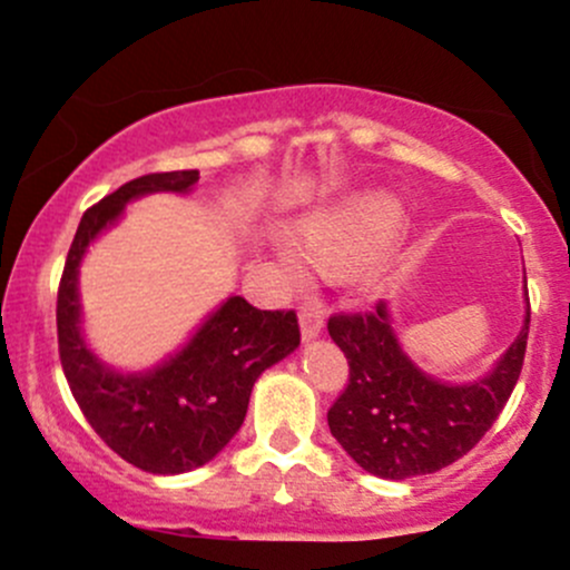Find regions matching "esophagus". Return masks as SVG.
<instances>
[{
  "instance_id": "esophagus-1",
  "label": "esophagus",
  "mask_w": 570,
  "mask_h": 570,
  "mask_svg": "<svg viewBox=\"0 0 570 570\" xmlns=\"http://www.w3.org/2000/svg\"><path fill=\"white\" fill-rule=\"evenodd\" d=\"M299 330H303V340H313L322 335L324 313L313 299H305L303 307H299Z\"/></svg>"
}]
</instances>
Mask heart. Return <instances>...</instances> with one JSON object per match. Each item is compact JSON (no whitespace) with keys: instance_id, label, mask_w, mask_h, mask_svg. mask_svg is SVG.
Wrapping results in <instances>:
<instances>
[{"instance_id":"1","label":"heart","mask_w":570,"mask_h":570,"mask_svg":"<svg viewBox=\"0 0 570 570\" xmlns=\"http://www.w3.org/2000/svg\"><path fill=\"white\" fill-rule=\"evenodd\" d=\"M399 222V206L383 195H367L348 206L324 212L299 225V246H281V259L292 278L303 281L307 273V257L322 267L351 265L370 257L377 246L394 233Z\"/></svg>"}]
</instances>
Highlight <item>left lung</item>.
<instances>
[{"mask_svg":"<svg viewBox=\"0 0 570 570\" xmlns=\"http://www.w3.org/2000/svg\"><path fill=\"white\" fill-rule=\"evenodd\" d=\"M525 326L499 367L472 385L423 375L399 348L389 307L332 313L326 330L348 358V385L326 412L332 436L370 474L385 480L431 474L466 455L512 396L525 362Z\"/></svg>","mask_w":570,"mask_h":570,"instance_id":"8db88e82","label":"left lung"}]
</instances>
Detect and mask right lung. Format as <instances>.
Returning <instances> with one entry per match:
<instances>
[{
  "instance_id": "obj_1",
  "label": "right lung",
  "mask_w": 570,
  "mask_h": 570,
  "mask_svg": "<svg viewBox=\"0 0 570 570\" xmlns=\"http://www.w3.org/2000/svg\"><path fill=\"white\" fill-rule=\"evenodd\" d=\"M198 179V171L147 174L94 203L58 284V356L71 394L107 448L153 474H181L212 461L244 423L254 381L299 345L297 313L259 311L230 297L174 358L144 375H117L85 348L77 299L85 248L130 198L160 189L187 193Z\"/></svg>"
}]
</instances>
